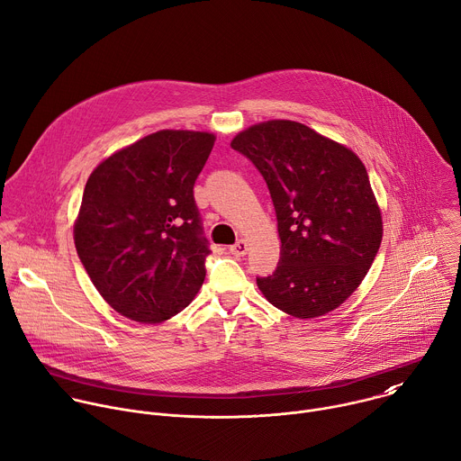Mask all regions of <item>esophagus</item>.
Returning <instances> with one entry per match:
<instances>
[{
    "label": "esophagus",
    "mask_w": 461,
    "mask_h": 461,
    "mask_svg": "<svg viewBox=\"0 0 461 461\" xmlns=\"http://www.w3.org/2000/svg\"><path fill=\"white\" fill-rule=\"evenodd\" d=\"M248 242L246 240H239L237 244H233L231 248H230V253L231 255H235V257H244L246 253H248Z\"/></svg>",
    "instance_id": "obj_1"
}]
</instances>
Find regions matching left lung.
I'll return each mask as SVG.
<instances>
[{
	"label": "left lung",
	"instance_id": "left-lung-1",
	"mask_svg": "<svg viewBox=\"0 0 461 461\" xmlns=\"http://www.w3.org/2000/svg\"><path fill=\"white\" fill-rule=\"evenodd\" d=\"M231 148L262 174L276 213L280 260L260 293L296 319L322 317L367 275L384 235L382 210L357 153L289 119L239 131Z\"/></svg>",
	"mask_w": 461,
	"mask_h": 461
}]
</instances>
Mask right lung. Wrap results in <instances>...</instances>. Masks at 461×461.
Listing matches in <instances>:
<instances>
[{
  "instance_id": "right-lung-1",
  "label": "right lung",
  "mask_w": 461,
  "mask_h": 461,
  "mask_svg": "<svg viewBox=\"0 0 461 461\" xmlns=\"http://www.w3.org/2000/svg\"><path fill=\"white\" fill-rule=\"evenodd\" d=\"M215 133L159 130L101 161L77 219V255L101 296L122 317L159 324L199 293L210 253L194 185Z\"/></svg>"
}]
</instances>
